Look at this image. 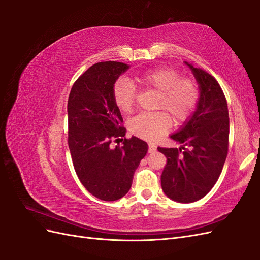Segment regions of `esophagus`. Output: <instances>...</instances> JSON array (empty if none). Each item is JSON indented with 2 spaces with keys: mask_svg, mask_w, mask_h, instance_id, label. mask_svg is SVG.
<instances>
[{
  "mask_svg": "<svg viewBox=\"0 0 260 260\" xmlns=\"http://www.w3.org/2000/svg\"><path fill=\"white\" fill-rule=\"evenodd\" d=\"M156 145L155 144H152V143H149L148 144V153H155L156 152Z\"/></svg>",
  "mask_w": 260,
  "mask_h": 260,
  "instance_id": "obj_1",
  "label": "esophagus"
}]
</instances>
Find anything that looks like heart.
I'll return each mask as SVG.
<instances>
[{
    "label": "heart",
    "mask_w": 260,
    "mask_h": 260,
    "mask_svg": "<svg viewBox=\"0 0 260 260\" xmlns=\"http://www.w3.org/2000/svg\"><path fill=\"white\" fill-rule=\"evenodd\" d=\"M144 88L158 92L157 109L168 112L177 123L185 121L199 103V86L193 80L181 78L174 68L162 67L149 70L138 77ZM113 99L117 107L124 113L131 112L137 101V90L127 78H120L113 85ZM166 112L140 113L130 118L128 128L132 135L152 141L167 133L171 118Z\"/></svg>",
    "instance_id": "heart-1"
}]
</instances>
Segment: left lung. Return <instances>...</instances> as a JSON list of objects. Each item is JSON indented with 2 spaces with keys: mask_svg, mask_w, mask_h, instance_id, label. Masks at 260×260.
<instances>
[{
  "mask_svg": "<svg viewBox=\"0 0 260 260\" xmlns=\"http://www.w3.org/2000/svg\"><path fill=\"white\" fill-rule=\"evenodd\" d=\"M191 68L200 85L195 112L172 140L180 148L157 147L167 158L160 176L164 193L179 203L204 198L221 174L229 147V112L221 86L208 73Z\"/></svg>",
  "mask_w": 260,
  "mask_h": 260,
  "instance_id": "8db88e82",
  "label": "left lung"
}]
</instances>
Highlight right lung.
Masks as SVG:
<instances>
[{
    "instance_id": "obj_1",
    "label": "right lung",
    "mask_w": 260,
    "mask_h": 260,
    "mask_svg": "<svg viewBox=\"0 0 260 260\" xmlns=\"http://www.w3.org/2000/svg\"><path fill=\"white\" fill-rule=\"evenodd\" d=\"M128 68L119 61L96 62L78 78L68 98V146L76 174L92 195L107 202L129 192L148 149L139 138L123 139V119L113 99V85ZM119 140L121 146L110 145Z\"/></svg>"
}]
</instances>
